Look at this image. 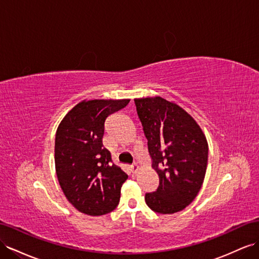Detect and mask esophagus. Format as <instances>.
Returning a JSON list of instances; mask_svg holds the SVG:
<instances>
[{"label":"esophagus","instance_id":"34e87169","mask_svg":"<svg viewBox=\"0 0 259 259\" xmlns=\"http://www.w3.org/2000/svg\"><path fill=\"white\" fill-rule=\"evenodd\" d=\"M131 170H132L133 173H137V171H138V165H137L136 163H134V164H133V165L131 166Z\"/></svg>","mask_w":259,"mask_h":259}]
</instances>
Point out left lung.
Masks as SVG:
<instances>
[{
    "mask_svg": "<svg viewBox=\"0 0 259 259\" xmlns=\"http://www.w3.org/2000/svg\"><path fill=\"white\" fill-rule=\"evenodd\" d=\"M152 167L159 176L155 192L146 193L158 213L179 212L197 196L205 179L208 144L194 118L161 97L135 99Z\"/></svg>",
    "mask_w": 259,
    "mask_h": 259,
    "instance_id": "left-lung-1",
    "label": "left lung"
}]
</instances>
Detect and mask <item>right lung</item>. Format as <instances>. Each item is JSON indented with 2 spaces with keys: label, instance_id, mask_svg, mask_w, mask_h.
I'll use <instances>...</instances> for the list:
<instances>
[{
  "label": "right lung",
  "instance_id": "right-lung-1",
  "mask_svg": "<svg viewBox=\"0 0 259 259\" xmlns=\"http://www.w3.org/2000/svg\"><path fill=\"white\" fill-rule=\"evenodd\" d=\"M130 100L82 101L59 125L55 135V170L65 197L89 215L111 212L120 202L127 174L103 148L106 120Z\"/></svg>",
  "mask_w": 259,
  "mask_h": 259
}]
</instances>
